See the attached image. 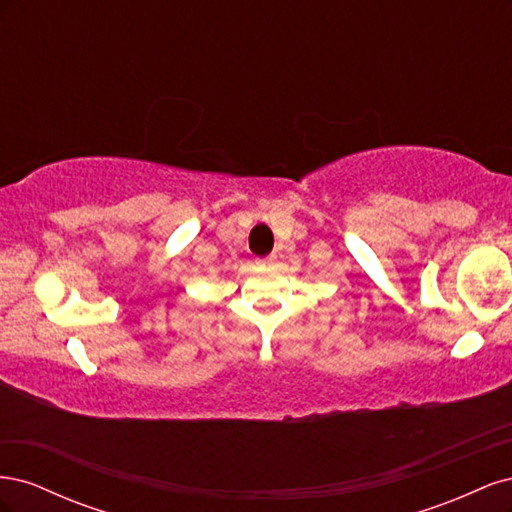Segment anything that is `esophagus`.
Segmentation results:
<instances>
[{
	"label": "esophagus",
	"mask_w": 512,
	"mask_h": 512,
	"mask_svg": "<svg viewBox=\"0 0 512 512\" xmlns=\"http://www.w3.org/2000/svg\"><path fill=\"white\" fill-rule=\"evenodd\" d=\"M275 256H267V258H260L258 260V267H262V269H271V267H275Z\"/></svg>",
	"instance_id": "1"
}]
</instances>
